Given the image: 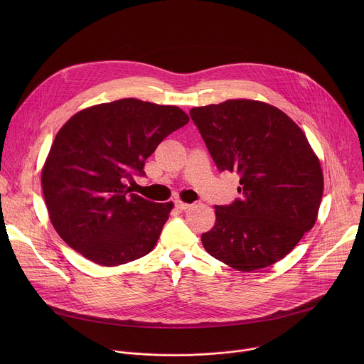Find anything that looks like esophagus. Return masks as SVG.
I'll list each match as a JSON object with an SVG mask.
<instances>
[{"instance_id":"esophagus-1","label":"esophagus","mask_w":364,"mask_h":364,"mask_svg":"<svg viewBox=\"0 0 364 364\" xmlns=\"http://www.w3.org/2000/svg\"><path fill=\"white\" fill-rule=\"evenodd\" d=\"M174 204H176V209H177V210H180V212L187 210L188 207H190V204H188V203H184V201H181V200H176V201H174Z\"/></svg>"}]
</instances>
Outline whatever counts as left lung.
Segmentation results:
<instances>
[{
  "label": "left lung",
  "mask_w": 364,
  "mask_h": 364,
  "mask_svg": "<svg viewBox=\"0 0 364 364\" xmlns=\"http://www.w3.org/2000/svg\"><path fill=\"white\" fill-rule=\"evenodd\" d=\"M220 171L240 176V200L216 205L201 235L207 253L242 272L285 257L317 222L324 190L320 160L302 129L281 109L229 99L190 109Z\"/></svg>",
  "instance_id": "1"
}]
</instances>
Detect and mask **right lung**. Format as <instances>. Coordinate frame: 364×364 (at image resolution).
I'll list each match as a JSON object with an SVG mask.
<instances>
[{
  "instance_id": "obj_1",
  "label": "right lung",
  "mask_w": 364,
  "mask_h": 364,
  "mask_svg": "<svg viewBox=\"0 0 364 364\" xmlns=\"http://www.w3.org/2000/svg\"><path fill=\"white\" fill-rule=\"evenodd\" d=\"M190 121L174 105L125 97L75 114L41 168L51 225L89 261L118 267L149 253L173 210L131 193L159 144Z\"/></svg>"
}]
</instances>
